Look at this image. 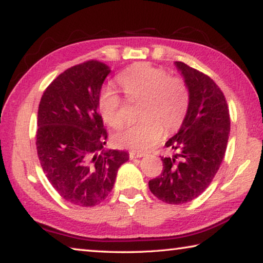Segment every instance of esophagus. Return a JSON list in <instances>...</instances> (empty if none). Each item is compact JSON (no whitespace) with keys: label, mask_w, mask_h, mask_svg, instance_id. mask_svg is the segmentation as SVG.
<instances>
[{"label":"esophagus","mask_w":263,"mask_h":263,"mask_svg":"<svg viewBox=\"0 0 263 263\" xmlns=\"http://www.w3.org/2000/svg\"><path fill=\"white\" fill-rule=\"evenodd\" d=\"M128 155H130V159L131 160H133V159H136V158H141L142 157V153H139V152H130L128 153Z\"/></svg>","instance_id":"esophagus-1"}]
</instances>
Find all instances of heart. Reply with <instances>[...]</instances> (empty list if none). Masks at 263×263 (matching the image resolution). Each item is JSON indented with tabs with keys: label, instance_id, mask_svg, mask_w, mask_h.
I'll return each instance as SVG.
<instances>
[{
	"label": "heart",
	"instance_id": "b5f03b06",
	"mask_svg": "<svg viewBox=\"0 0 263 263\" xmlns=\"http://www.w3.org/2000/svg\"><path fill=\"white\" fill-rule=\"evenodd\" d=\"M117 82L128 100L141 99L139 116L142 118L114 136L119 147L145 151L152 147L166 131L182 125L190 105V90L182 78L171 77L166 69L147 62H138L118 74ZM97 108L106 125H124L123 100L112 88L101 89Z\"/></svg>",
	"mask_w": 263,
	"mask_h": 263
}]
</instances>
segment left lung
Returning <instances> with one entry per match:
<instances>
[{
    "label": "left lung",
    "instance_id": "left-lung-1",
    "mask_svg": "<svg viewBox=\"0 0 263 263\" xmlns=\"http://www.w3.org/2000/svg\"><path fill=\"white\" fill-rule=\"evenodd\" d=\"M190 90V105L180 131L166 142L174 155L161 158L162 172L149 180L151 193L168 204L197 198L217 174L230 135V111L213 80L184 62L176 61Z\"/></svg>",
    "mask_w": 263,
    "mask_h": 263
}]
</instances>
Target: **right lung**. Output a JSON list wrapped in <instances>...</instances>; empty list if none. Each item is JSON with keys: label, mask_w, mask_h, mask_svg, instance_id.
Listing matches in <instances>:
<instances>
[{"label": "right lung", "mask_w": 263, "mask_h": 263, "mask_svg": "<svg viewBox=\"0 0 263 263\" xmlns=\"http://www.w3.org/2000/svg\"><path fill=\"white\" fill-rule=\"evenodd\" d=\"M110 67L88 60L66 69L50 83L38 108L35 147L41 166L66 202L95 206L112 190L124 151H103L108 132L97 97Z\"/></svg>", "instance_id": "1"}]
</instances>
